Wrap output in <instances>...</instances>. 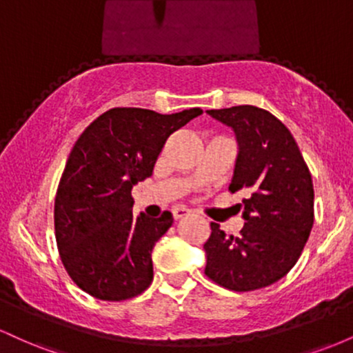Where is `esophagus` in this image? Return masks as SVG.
I'll list each match as a JSON object with an SVG mask.
<instances>
[{
    "label": "esophagus",
    "mask_w": 353,
    "mask_h": 353,
    "mask_svg": "<svg viewBox=\"0 0 353 353\" xmlns=\"http://www.w3.org/2000/svg\"><path fill=\"white\" fill-rule=\"evenodd\" d=\"M190 214V210L189 209H185V208H174L172 209V217L176 219H182V217H185V216H189Z\"/></svg>",
    "instance_id": "esophagus-1"
}]
</instances>
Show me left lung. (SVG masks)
<instances>
[{"label": "left lung", "instance_id": "left-lung-1", "mask_svg": "<svg viewBox=\"0 0 353 353\" xmlns=\"http://www.w3.org/2000/svg\"><path fill=\"white\" fill-rule=\"evenodd\" d=\"M234 129L239 154L230 192L245 190L239 209L245 224L225 236L210 222L205 275L236 292L281 281L301 257L314 225V184L289 129L269 111L232 106L208 111Z\"/></svg>", "mask_w": 353, "mask_h": 353}]
</instances>
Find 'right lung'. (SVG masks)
Wrapping results in <instances>:
<instances>
[{
  "label": "right lung",
  "instance_id": "obj_1",
  "mask_svg": "<svg viewBox=\"0 0 353 353\" xmlns=\"http://www.w3.org/2000/svg\"><path fill=\"white\" fill-rule=\"evenodd\" d=\"M112 108L84 129L68 157L54 199L59 257L81 290L108 302L143 294L152 282L151 252L172 214L132 216V185L152 174L174 131L201 116Z\"/></svg>",
  "mask_w": 353,
  "mask_h": 353
}]
</instances>
